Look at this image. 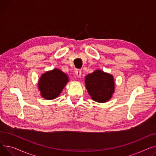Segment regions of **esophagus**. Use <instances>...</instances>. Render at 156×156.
I'll use <instances>...</instances> for the list:
<instances>
[{"label":"esophagus","mask_w":156,"mask_h":156,"mask_svg":"<svg viewBox=\"0 0 156 156\" xmlns=\"http://www.w3.org/2000/svg\"><path fill=\"white\" fill-rule=\"evenodd\" d=\"M81 73L82 70L80 69H76L75 71V74L77 77H80L81 76Z\"/></svg>","instance_id":"obj_1"}]
</instances>
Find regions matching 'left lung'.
Segmentation results:
<instances>
[{
    "label": "left lung",
    "instance_id": "obj_1",
    "mask_svg": "<svg viewBox=\"0 0 156 156\" xmlns=\"http://www.w3.org/2000/svg\"><path fill=\"white\" fill-rule=\"evenodd\" d=\"M85 84L91 98L98 103L108 101L115 91L113 76L100 70L86 76Z\"/></svg>",
    "mask_w": 156,
    "mask_h": 156
}]
</instances>
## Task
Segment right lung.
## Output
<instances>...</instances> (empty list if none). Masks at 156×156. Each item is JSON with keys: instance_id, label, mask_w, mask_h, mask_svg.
<instances>
[{"instance_id": "obj_1", "label": "right lung", "mask_w": 156, "mask_h": 156, "mask_svg": "<svg viewBox=\"0 0 156 156\" xmlns=\"http://www.w3.org/2000/svg\"><path fill=\"white\" fill-rule=\"evenodd\" d=\"M68 81L67 76L59 69H55L44 73L38 82V87L42 97L47 99L56 98Z\"/></svg>"}]
</instances>
